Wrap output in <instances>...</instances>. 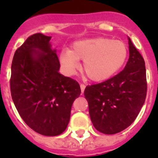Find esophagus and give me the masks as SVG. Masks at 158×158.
Listing matches in <instances>:
<instances>
[{
	"mask_svg": "<svg viewBox=\"0 0 158 158\" xmlns=\"http://www.w3.org/2000/svg\"><path fill=\"white\" fill-rule=\"evenodd\" d=\"M80 89H81V92H84L85 91V85L84 84H81L80 85Z\"/></svg>",
	"mask_w": 158,
	"mask_h": 158,
	"instance_id": "1",
	"label": "esophagus"
}]
</instances>
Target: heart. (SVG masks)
<instances>
[{"instance_id":"obj_1","label":"heart","mask_w":158,"mask_h":158,"mask_svg":"<svg viewBox=\"0 0 158 158\" xmlns=\"http://www.w3.org/2000/svg\"><path fill=\"white\" fill-rule=\"evenodd\" d=\"M127 47L123 42L96 37L77 40L70 50H63L59 60L67 73L72 74L84 60L83 70L93 81L109 79L124 63Z\"/></svg>"}]
</instances>
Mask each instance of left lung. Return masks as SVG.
<instances>
[{"label":"left lung","instance_id":"1","mask_svg":"<svg viewBox=\"0 0 158 158\" xmlns=\"http://www.w3.org/2000/svg\"><path fill=\"white\" fill-rule=\"evenodd\" d=\"M129 61L123 70L104 82L87 85L84 92L93 125L106 135L128 128L146 100L145 61L129 38Z\"/></svg>","mask_w":158,"mask_h":158}]
</instances>
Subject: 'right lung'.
<instances>
[{
    "instance_id": "1",
    "label": "right lung",
    "mask_w": 158,
    "mask_h": 158,
    "mask_svg": "<svg viewBox=\"0 0 158 158\" xmlns=\"http://www.w3.org/2000/svg\"><path fill=\"white\" fill-rule=\"evenodd\" d=\"M50 40L51 36L37 33L17 49L10 88L26 124L40 135L56 136L67 128L73 102L81 89L76 80L59 73L60 62Z\"/></svg>"
}]
</instances>
